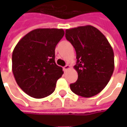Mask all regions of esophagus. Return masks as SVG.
I'll return each instance as SVG.
<instances>
[{
	"label": "esophagus",
	"instance_id": "34e87169",
	"mask_svg": "<svg viewBox=\"0 0 127 127\" xmlns=\"http://www.w3.org/2000/svg\"><path fill=\"white\" fill-rule=\"evenodd\" d=\"M69 69H70V65H69V64H66V65H65V66L63 67V69L64 71H66Z\"/></svg>",
	"mask_w": 127,
	"mask_h": 127
}]
</instances>
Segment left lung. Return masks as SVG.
<instances>
[{
  "instance_id": "8db88e82",
  "label": "left lung",
  "mask_w": 127,
  "mask_h": 127,
  "mask_svg": "<svg viewBox=\"0 0 127 127\" xmlns=\"http://www.w3.org/2000/svg\"><path fill=\"white\" fill-rule=\"evenodd\" d=\"M66 39L74 47L77 80L70 84L73 93L83 97L98 94L109 82L114 69L111 45L98 29L91 25L66 29Z\"/></svg>"
}]
</instances>
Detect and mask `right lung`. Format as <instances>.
<instances>
[{"label":"right lung","instance_id":"1","mask_svg":"<svg viewBox=\"0 0 127 127\" xmlns=\"http://www.w3.org/2000/svg\"><path fill=\"white\" fill-rule=\"evenodd\" d=\"M64 34L63 29H37L20 39L12 54V71L22 91L33 98L52 93L63 74L55 63V48Z\"/></svg>","mask_w":127,"mask_h":127}]
</instances>
